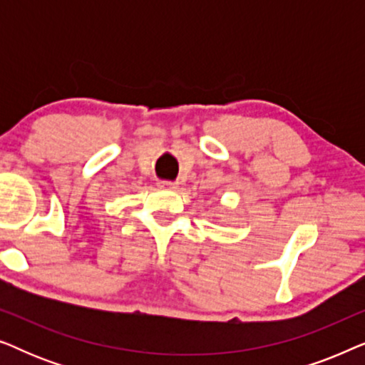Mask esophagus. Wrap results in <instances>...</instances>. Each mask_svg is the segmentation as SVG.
<instances>
[{"label":"esophagus","instance_id":"34e87169","mask_svg":"<svg viewBox=\"0 0 365 365\" xmlns=\"http://www.w3.org/2000/svg\"><path fill=\"white\" fill-rule=\"evenodd\" d=\"M159 187H161V189H171V191H176V189H178V184L163 181V182H159Z\"/></svg>","mask_w":365,"mask_h":365}]
</instances>
